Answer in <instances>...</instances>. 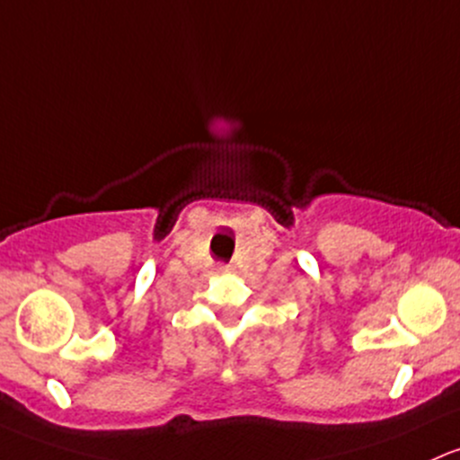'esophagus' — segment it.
Here are the masks:
<instances>
[{"label": "esophagus", "mask_w": 460, "mask_h": 460, "mask_svg": "<svg viewBox=\"0 0 460 460\" xmlns=\"http://www.w3.org/2000/svg\"><path fill=\"white\" fill-rule=\"evenodd\" d=\"M222 272H231V266H220Z\"/></svg>", "instance_id": "1"}]
</instances>
